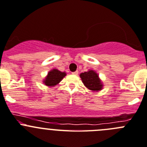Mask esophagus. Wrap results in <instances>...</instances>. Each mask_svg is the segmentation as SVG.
Listing matches in <instances>:
<instances>
[{"label":"esophagus","mask_w":147,"mask_h":147,"mask_svg":"<svg viewBox=\"0 0 147 147\" xmlns=\"http://www.w3.org/2000/svg\"><path fill=\"white\" fill-rule=\"evenodd\" d=\"M72 74H73V75H78V71L77 70V71H75V72H72Z\"/></svg>","instance_id":"obj_1"}]
</instances>
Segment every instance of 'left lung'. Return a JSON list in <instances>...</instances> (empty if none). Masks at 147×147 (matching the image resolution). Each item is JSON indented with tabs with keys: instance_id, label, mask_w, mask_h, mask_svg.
Listing matches in <instances>:
<instances>
[{
	"instance_id": "left-lung-1",
	"label": "left lung",
	"mask_w": 147,
	"mask_h": 147,
	"mask_svg": "<svg viewBox=\"0 0 147 147\" xmlns=\"http://www.w3.org/2000/svg\"><path fill=\"white\" fill-rule=\"evenodd\" d=\"M83 84L90 90L99 91L102 88V84L99 78L98 75L93 70L85 72L80 75Z\"/></svg>"
}]
</instances>
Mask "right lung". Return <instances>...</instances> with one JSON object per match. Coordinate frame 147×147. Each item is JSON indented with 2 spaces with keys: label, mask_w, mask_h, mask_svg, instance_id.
Listing matches in <instances>:
<instances>
[{
  "label": "right lung",
  "mask_w": 147,
  "mask_h": 147,
  "mask_svg": "<svg viewBox=\"0 0 147 147\" xmlns=\"http://www.w3.org/2000/svg\"><path fill=\"white\" fill-rule=\"evenodd\" d=\"M65 72H61L58 69H53L51 72H49L45 80H44V83L46 86H53L58 84L63 79V78L65 77Z\"/></svg>",
  "instance_id": "obj_1"
}]
</instances>
